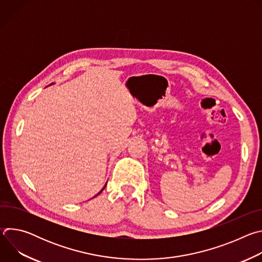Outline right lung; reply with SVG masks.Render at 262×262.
<instances>
[{
    "instance_id": "obj_1",
    "label": "right lung",
    "mask_w": 262,
    "mask_h": 262,
    "mask_svg": "<svg viewBox=\"0 0 262 262\" xmlns=\"http://www.w3.org/2000/svg\"><path fill=\"white\" fill-rule=\"evenodd\" d=\"M106 182H107V181H106ZM106 182H105V184H104V186H103V188H102V189H101V190H100V191H99V192H98V193H97V194H96V195H95V196H94V197H96V196H98V195H99V194H100V193H101V192H102V191H103V190H104V189H105V186H106ZM94 197H93V198H94Z\"/></svg>"
}]
</instances>
